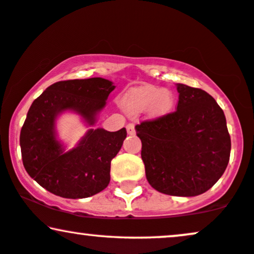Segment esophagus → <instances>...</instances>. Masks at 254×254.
Returning a JSON list of instances; mask_svg holds the SVG:
<instances>
[{
  "label": "esophagus",
  "mask_w": 254,
  "mask_h": 254,
  "mask_svg": "<svg viewBox=\"0 0 254 254\" xmlns=\"http://www.w3.org/2000/svg\"><path fill=\"white\" fill-rule=\"evenodd\" d=\"M127 130L129 134H133L134 133V124L133 123H129L127 125Z\"/></svg>",
  "instance_id": "esophagus-1"
}]
</instances>
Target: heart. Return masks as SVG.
Listing matches in <instances>:
<instances>
[{
	"label": "heart",
	"instance_id": "heart-1",
	"mask_svg": "<svg viewBox=\"0 0 254 254\" xmlns=\"http://www.w3.org/2000/svg\"><path fill=\"white\" fill-rule=\"evenodd\" d=\"M175 103L172 91L147 84L132 89L127 95L124 105L131 114H139L146 109L153 116H162L171 110Z\"/></svg>",
	"mask_w": 254,
	"mask_h": 254
}]
</instances>
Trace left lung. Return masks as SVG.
<instances>
[{
  "label": "left lung",
  "instance_id": "left-lung-1",
  "mask_svg": "<svg viewBox=\"0 0 254 254\" xmlns=\"http://www.w3.org/2000/svg\"><path fill=\"white\" fill-rule=\"evenodd\" d=\"M177 110L136 125L149 184L178 197L204 193L230 160L224 111L204 90L177 84Z\"/></svg>",
  "mask_w": 254,
  "mask_h": 254
}]
</instances>
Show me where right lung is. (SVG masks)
Instances as JSON below:
<instances>
[{"label":"right lung","mask_w":254,"mask_h":254,"mask_svg":"<svg viewBox=\"0 0 254 254\" xmlns=\"http://www.w3.org/2000/svg\"><path fill=\"white\" fill-rule=\"evenodd\" d=\"M115 85L94 77L48 86L29 109L20 145L25 171L42 188L63 198L78 199L103 191L110 182L111 160L127 138L125 127L110 132L90 129L75 149L64 152L56 138L55 121L71 110L94 125Z\"/></svg>","instance_id":"right-lung-1"}]
</instances>
